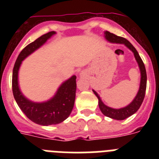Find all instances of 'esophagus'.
Segmentation results:
<instances>
[{
  "mask_svg": "<svg viewBox=\"0 0 159 159\" xmlns=\"http://www.w3.org/2000/svg\"><path fill=\"white\" fill-rule=\"evenodd\" d=\"M82 74H83V73H80V75H82Z\"/></svg>",
  "mask_w": 159,
  "mask_h": 159,
  "instance_id": "34e87169",
  "label": "esophagus"
}]
</instances>
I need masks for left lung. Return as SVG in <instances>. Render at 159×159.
I'll list each match as a JSON object with an SVG mask.
<instances>
[{
  "mask_svg": "<svg viewBox=\"0 0 159 159\" xmlns=\"http://www.w3.org/2000/svg\"><path fill=\"white\" fill-rule=\"evenodd\" d=\"M104 37L107 41L110 42V43L124 44L126 47L128 48L130 51L134 53V58H135L136 61H137L138 65H139V67L140 70V74H141L139 92H138L136 96L134 97V99L132 100V102H130V104L124 107L116 109V108H112L107 106V105H105L102 102V99H100V97L98 95V93L95 92V90H92L94 94L96 95V97L99 99V109H100L102 113L105 116L111 118L113 119H116V120H123V119L131 116L132 115H134L139 109L140 106L143 103V101L144 99V97H145L146 89H147V71H146L145 65L143 64V60H142L141 57H139V55L138 53L137 50L134 48V46L132 45L131 43L127 39L121 37V36H116V35L113 34V33H111V32H107V31H105L104 32Z\"/></svg>",
  "mask_w": 159,
  "mask_h": 159,
  "instance_id": "left-lung-1",
  "label": "left lung"
}]
</instances>
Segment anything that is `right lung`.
<instances>
[{
  "instance_id": "obj_1",
  "label": "right lung",
  "mask_w": 159,
  "mask_h": 159,
  "mask_svg": "<svg viewBox=\"0 0 159 159\" xmlns=\"http://www.w3.org/2000/svg\"><path fill=\"white\" fill-rule=\"evenodd\" d=\"M56 33L54 31L48 32L26 46L18 56L12 71V93L16 103L31 121L42 126L58 124L70 116L75 103L76 76L72 75L62 83L51 99L39 102L31 101L23 95L18 83V73L22 61Z\"/></svg>"
}]
</instances>
